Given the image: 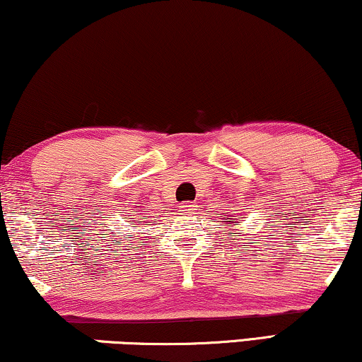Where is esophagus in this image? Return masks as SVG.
Segmentation results:
<instances>
[{"label": "esophagus", "mask_w": 362, "mask_h": 362, "mask_svg": "<svg viewBox=\"0 0 362 362\" xmlns=\"http://www.w3.org/2000/svg\"><path fill=\"white\" fill-rule=\"evenodd\" d=\"M181 211H182V214H194V212L197 211L196 202H189V201L182 202V204H181Z\"/></svg>", "instance_id": "esophagus-1"}]
</instances>
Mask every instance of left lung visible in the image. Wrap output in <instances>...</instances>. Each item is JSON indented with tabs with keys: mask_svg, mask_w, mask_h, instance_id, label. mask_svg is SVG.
<instances>
[{
	"mask_svg": "<svg viewBox=\"0 0 362 362\" xmlns=\"http://www.w3.org/2000/svg\"><path fill=\"white\" fill-rule=\"evenodd\" d=\"M222 214L229 216V217H226V221H221V222H227V224H230L232 227L239 226V222H237V219H234V214H227V212H222ZM217 216H219V214H217ZM221 217H222V216H221Z\"/></svg>",
	"mask_w": 362,
	"mask_h": 362,
	"instance_id": "8db88e82",
	"label": "left lung"
}]
</instances>
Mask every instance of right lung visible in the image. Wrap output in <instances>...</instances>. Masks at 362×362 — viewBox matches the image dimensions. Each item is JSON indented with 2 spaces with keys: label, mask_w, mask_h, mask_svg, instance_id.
<instances>
[{
  "label": "right lung",
  "mask_w": 362,
  "mask_h": 362,
  "mask_svg": "<svg viewBox=\"0 0 362 362\" xmlns=\"http://www.w3.org/2000/svg\"><path fill=\"white\" fill-rule=\"evenodd\" d=\"M140 219H146V217H140ZM133 227H135V226H133Z\"/></svg>",
  "instance_id": "add662e5"
}]
</instances>
